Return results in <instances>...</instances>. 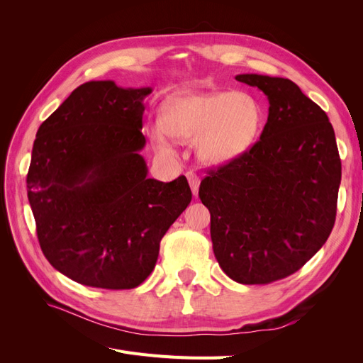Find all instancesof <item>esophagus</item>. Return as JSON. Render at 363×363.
Returning <instances> with one entry per match:
<instances>
[{"mask_svg": "<svg viewBox=\"0 0 363 363\" xmlns=\"http://www.w3.org/2000/svg\"><path fill=\"white\" fill-rule=\"evenodd\" d=\"M186 177H188V180H189V186L192 189V194L199 195V188H200V177H199V175L194 174V172H188V174H186Z\"/></svg>", "mask_w": 363, "mask_h": 363, "instance_id": "34e87169", "label": "esophagus"}]
</instances>
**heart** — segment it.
<instances>
[{
    "label": "heart",
    "instance_id": "heart-1",
    "mask_svg": "<svg viewBox=\"0 0 363 363\" xmlns=\"http://www.w3.org/2000/svg\"><path fill=\"white\" fill-rule=\"evenodd\" d=\"M263 106L247 91H218L180 95L160 108L159 124L152 130L156 150L172 155L167 136L194 140L207 164H225L252 148L263 128Z\"/></svg>",
    "mask_w": 363,
    "mask_h": 363
}]
</instances>
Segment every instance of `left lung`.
Segmentation results:
<instances>
[{
  "mask_svg": "<svg viewBox=\"0 0 363 363\" xmlns=\"http://www.w3.org/2000/svg\"><path fill=\"white\" fill-rule=\"evenodd\" d=\"M235 79L268 96V121L247 155L208 171L199 195L221 269L238 283L267 284L298 271L330 236L340 159L328 116L294 82Z\"/></svg>",
  "mask_w": 363,
  "mask_h": 363,
  "instance_id": "1",
  "label": "left lung"
}]
</instances>
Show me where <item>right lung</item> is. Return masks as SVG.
<instances>
[{
	"label": "right lung",
	"mask_w": 363,
	"mask_h": 363,
	"mask_svg": "<svg viewBox=\"0 0 363 363\" xmlns=\"http://www.w3.org/2000/svg\"><path fill=\"white\" fill-rule=\"evenodd\" d=\"M151 87L87 82L38 130L27 194L47 260L84 286L133 289L192 200L184 175L148 179L139 155Z\"/></svg>",
	"instance_id": "obj_1"
}]
</instances>
